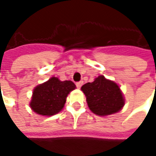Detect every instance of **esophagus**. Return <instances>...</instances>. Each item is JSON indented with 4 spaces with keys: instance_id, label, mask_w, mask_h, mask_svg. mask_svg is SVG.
Here are the masks:
<instances>
[{
    "instance_id": "esophagus-1",
    "label": "esophagus",
    "mask_w": 156,
    "mask_h": 156,
    "mask_svg": "<svg viewBox=\"0 0 156 156\" xmlns=\"http://www.w3.org/2000/svg\"><path fill=\"white\" fill-rule=\"evenodd\" d=\"M83 84V81H79V82H76V87L78 88H81V87L82 86Z\"/></svg>"
}]
</instances>
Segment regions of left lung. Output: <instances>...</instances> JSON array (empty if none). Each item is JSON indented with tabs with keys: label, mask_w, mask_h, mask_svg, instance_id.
Instances as JSON below:
<instances>
[{
	"label": "left lung",
	"mask_w": 156,
	"mask_h": 156,
	"mask_svg": "<svg viewBox=\"0 0 156 156\" xmlns=\"http://www.w3.org/2000/svg\"><path fill=\"white\" fill-rule=\"evenodd\" d=\"M81 89L86 96L89 109L100 116L115 114L125 105V98L120 86L103 75L96 77L93 82L84 84Z\"/></svg>",
	"instance_id": "left-lung-1"
}]
</instances>
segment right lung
<instances>
[{"mask_svg":"<svg viewBox=\"0 0 156 156\" xmlns=\"http://www.w3.org/2000/svg\"><path fill=\"white\" fill-rule=\"evenodd\" d=\"M75 87L73 81H62L58 77L53 76L34 88L29 106L38 115H54L62 110L69 94Z\"/></svg>","mask_w":156,"mask_h":156,"instance_id":"right-lung-1","label":"right lung"}]
</instances>
